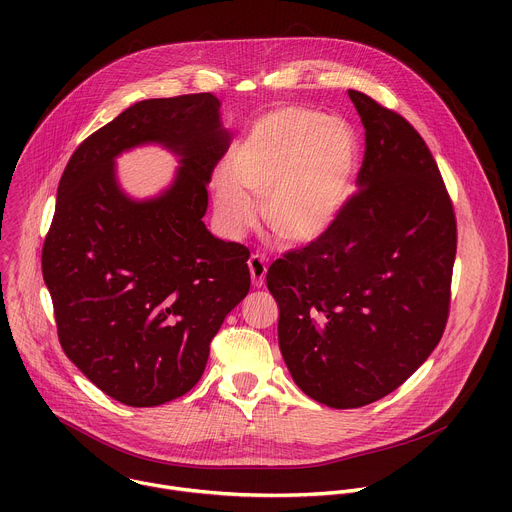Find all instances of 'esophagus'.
Here are the masks:
<instances>
[{"label":"esophagus","instance_id":"esophagus-1","mask_svg":"<svg viewBox=\"0 0 512 512\" xmlns=\"http://www.w3.org/2000/svg\"><path fill=\"white\" fill-rule=\"evenodd\" d=\"M249 271H251V279L255 287H261L265 283V275H267V259L259 253L251 255L249 259Z\"/></svg>","mask_w":512,"mask_h":512}]
</instances>
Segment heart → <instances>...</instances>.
<instances>
[{"instance_id":"b5f03b06","label":"heart","mask_w":512,"mask_h":512,"mask_svg":"<svg viewBox=\"0 0 512 512\" xmlns=\"http://www.w3.org/2000/svg\"><path fill=\"white\" fill-rule=\"evenodd\" d=\"M358 170L348 123L308 107L263 115L212 176L218 223L227 235L253 225L257 204L269 231L291 247L318 243L340 218Z\"/></svg>"}]
</instances>
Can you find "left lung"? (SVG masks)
Segmentation results:
<instances>
[{
    "mask_svg": "<svg viewBox=\"0 0 512 512\" xmlns=\"http://www.w3.org/2000/svg\"><path fill=\"white\" fill-rule=\"evenodd\" d=\"M348 97L364 125L358 192L326 237L267 271L291 379L334 409L383 399L427 360L456 259L454 206L423 137L369 95Z\"/></svg>",
    "mask_w": 512,
    "mask_h": 512,
    "instance_id": "obj_1",
    "label": "left lung"
}]
</instances>
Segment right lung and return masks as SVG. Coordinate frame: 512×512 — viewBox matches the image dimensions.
Returning <instances> with one entry per match:
<instances>
[{
    "label": "right lung",
    "mask_w": 512,
    "mask_h": 512,
    "mask_svg": "<svg viewBox=\"0 0 512 512\" xmlns=\"http://www.w3.org/2000/svg\"><path fill=\"white\" fill-rule=\"evenodd\" d=\"M210 93L139 101L68 160L42 249L66 356L105 395L156 407L202 377L210 340L249 294V249L204 225L206 184L231 143ZM158 142L181 158L160 197L133 201L114 158Z\"/></svg>",
    "instance_id": "1"
}]
</instances>
